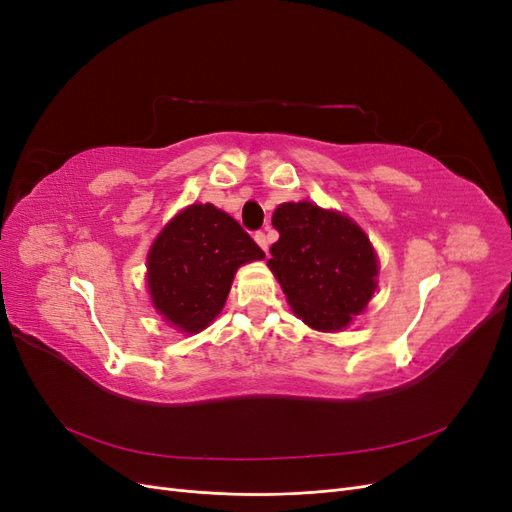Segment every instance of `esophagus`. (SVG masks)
I'll list each match as a JSON object with an SVG mask.
<instances>
[{"label": "esophagus", "instance_id": "34e87169", "mask_svg": "<svg viewBox=\"0 0 512 512\" xmlns=\"http://www.w3.org/2000/svg\"><path fill=\"white\" fill-rule=\"evenodd\" d=\"M254 239H256V243H258V245L262 247V250H265V252L269 250V237L265 235V232H262V230H258V232H256V235H254Z\"/></svg>", "mask_w": 512, "mask_h": 512}]
</instances>
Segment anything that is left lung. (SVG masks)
<instances>
[{
    "label": "left lung",
    "mask_w": 512,
    "mask_h": 512,
    "mask_svg": "<svg viewBox=\"0 0 512 512\" xmlns=\"http://www.w3.org/2000/svg\"><path fill=\"white\" fill-rule=\"evenodd\" d=\"M280 239L267 265L290 307L318 331H339L376 290L378 262L365 232L335 211L286 203L273 213Z\"/></svg>",
    "instance_id": "obj_1"
}]
</instances>
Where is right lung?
I'll use <instances>...</instances> for the list:
<instances>
[{"label": "right lung", "instance_id": "obj_1", "mask_svg": "<svg viewBox=\"0 0 512 512\" xmlns=\"http://www.w3.org/2000/svg\"><path fill=\"white\" fill-rule=\"evenodd\" d=\"M265 258L237 220L213 205L181 211L151 245L147 282L153 305L177 329L198 333L222 312L237 269Z\"/></svg>", "mask_w": 512, "mask_h": 512}]
</instances>
